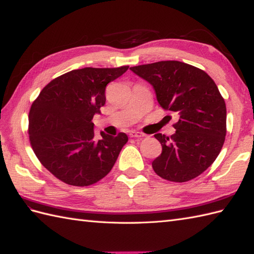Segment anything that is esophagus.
Returning <instances> with one entry per match:
<instances>
[{"label": "esophagus", "instance_id": "obj_1", "mask_svg": "<svg viewBox=\"0 0 254 254\" xmlns=\"http://www.w3.org/2000/svg\"><path fill=\"white\" fill-rule=\"evenodd\" d=\"M130 136H131V137H137V138H141V137H144L145 135H144L143 133H141V132L131 131V132H130Z\"/></svg>", "mask_w": 254, "mask_h": 254}]
</instances>
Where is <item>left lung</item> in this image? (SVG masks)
<instances>
[{
  "label": "left lung",
  "instance_id": "1",
  "mask_svg": "<svg viewBox=\"0 0 254 254\" xmlns=\"http://www.w3.org/2000/svg\"><path fill=\"white\" fill-rule=\"evenodd\" d=\"M153 86L164 110L177 112L176 133L155 137L163 152L153 163L159 177L186 182L217 158L226 136V104L216 84L203 69L179 61H160L130 67Z\"/></svg>",
  "mask_w": 254,
  "mask_h": 254
}]
</instances>
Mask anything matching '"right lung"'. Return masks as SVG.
I'll list each match as a JSON object with an SVG mask.
<instances>
[{
    "mask_svg": "<svg viewBox=\"0 0 254 254\" xmlns=\"http://www.w3.org/2000/svg\"><path fill=\"white\" fill-rule=\"evenodd\" d=\"M112 68L73 69L46 85L32 102L28 134L42 166L59 180L87 187L106 177L127 142L101 132L97 139L93 118L106 104V86L127 71Z\"/></svg>",
    "mask_w": 254,
    "mask_h": 254,
    "instance_id": "add662e5",
    "label": "right lung"
}]
</instances>
